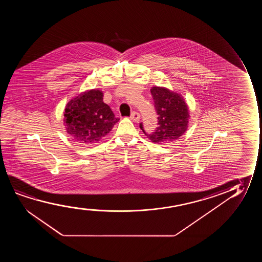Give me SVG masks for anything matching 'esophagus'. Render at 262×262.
<instances>
[{"label": "esophagus", "instance_id": "1", "mask_svg": "<svg viewBox=\"0 0 262 262\" xmlns=\"http://www.w3.org/2000/svg\"><path fill=\"white\" fill-rule=\"evenodd\" d=\"M130 119H132L133 121H135V122H139L140 119V115L138 112H133L132 115H130Z\"/></svg>", "mask_w": 262, "mask_h": 262}]
</instances>
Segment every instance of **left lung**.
Returning a JSON list of instances; mask_svg holds the SVG:
<instances>
[{
    "label": "left lung",
    "instance_id": "8db88e82",
    "mask_svg": "<svg viewBox=\"0 0 262 262\" xmlns=\"http://www.w3.org/2000/svg\"><path fill=\"white\" fill-rule=\"evenodd\" d=\"M150 91L158 115V127L149 134L144 130L142 123H140V129L154 143H165L179 139L186 132L190 118L183 97L163 86H153Z\"/></svg>",
    "mask_w": 262,
    "mask_h": 262
}]
</instances>
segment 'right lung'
Here are the masks:
<instances>
[{"label": "right lung", "instance_id": "add662e5", "mask_svg": "<svg viewBox=\"0 0 262 262\" xmlns=\"http://www.w3.org/2000/svg\"><path fill=\"white\" fill-rule=\"evenodd\" d=\"M103 92L91 90L79 94L65 106L64 125L79 143L95 144L111 132L120 119L103 102Z\"/></svg>", "mask_w": 262, "mask_h": 262}]
</instances>
